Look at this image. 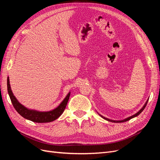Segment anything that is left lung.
<instances>
[{
  "label": "left lung",
  "instance_id": "1",
  "mask_svg": "<svg viewBox=\"0 0 160 160\" xmlns=\"http://www.w3.org/2000/svg\"><path fill=\"white\" fill-rule=\"evenodd\" d=\"M148 100H149V99L147 100V101L146 102V103H145V105L143 106V108L140 109L138 113H135V115H132V116H130V117H129V118H126V119H123V120H121V121H115V120H111V119H108V118H105V117H103V116H102L101 115H100V114H99L101 118H103L104 119H105V120H108V122H114V123H122V122H127V121H129V120H130L131 119H132V118H135V117H136V116H138V115H139L140 113H141L142 111H143V109H145V108L146 107V105H147V103H148Z\"/></svg>",
  "mask_w": 160,
  "mask_h": 160
}]
</instances>
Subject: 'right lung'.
Instances as JSON below:
<instances>
[{"instance_id": "right-lung-1", "label": "right lung", "mask_w": 160, "mask_h": 160, "mask_svg": "<svg viewBox=\"0 0 160 160\" xmlns=\"http://www.w3.org/2000/svg\"><path fill=\"white\" fill-rule=\"evenodd\" d=\"M7 90L11 102L17 112L24 118L36 123L51 122L52 121L57 119L58 118H59L61 114L63 113L67 104L68 103L71 94L69 92L60 105L53 110L49 111H38L36 110L27 109L25 106L18 102L12 92L8 77H7Z\"/></svg>"}]
</instances>
